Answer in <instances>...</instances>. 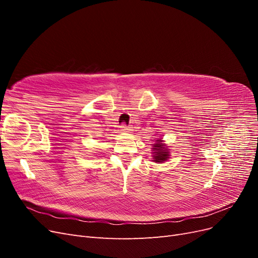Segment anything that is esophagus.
Masks as SVG:
<instances>
[{
  "label": "esophagus",
  "mask_w": 258,
  "mask_h": 258,
  "mask_svg": "<svg viewBox=\"0 0 258 258\" xmlns=\"http://www.w3.org/2000/svg\"><path fill=\"white\" fill-rule=\"evenodd\" d=\"M120 131L121 132H131L132 129H131L130 126H127L126 123H122L121 126H120Z\"/></svg>",
  "instance_id": "34e87169"
}]
</instances>
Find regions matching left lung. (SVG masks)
Returning a JSON list of instances; mask_svg holds the SVG:
<instances>
[{
    "label": "left lung",
    "instance_id": "8db88e82",
    "mask_svg": "<svg viewBox=\"0 0 258 258\" xmlns=\"http://www.w3.org/2000/svg\"><path fill=\"white\" fill-rule=\"evenodd\" d=\"M161 139L156 140V143L154 144L153 151H154V161L156 162H162V161H167L169 158V150L165 144L161 143Z\"/></svg>",
    "mask_w": 258,
    "mask_h": 258
}]
</instances>
